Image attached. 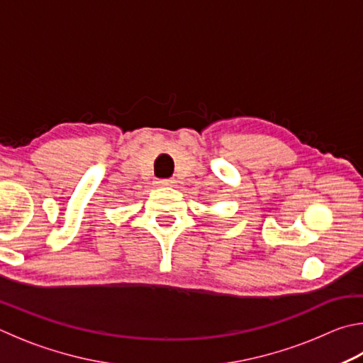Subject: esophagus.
<instances>
[{"label": "esophagus", "mask_w": 363, "mask_h": 363, "mask_svg": "<svg viewBox=\"0 0 363 363\" xmlns=\"http://www.w3.org/2000/svg\"><path fill=\"white\" fill-rule=\"evenodd\" d=\"M173 184H174V179H171V177H168V179H159V181H157V186H162V187L173 186Z\"/></svg>", "instance_id": "esophagus-1"}]
</instances>
